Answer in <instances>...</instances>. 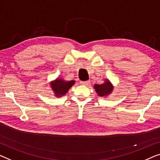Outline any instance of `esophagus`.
I'll use <instances>...</instances> for the list:
<instances>
[{"instance_id":"34e87169","label":"esophagus","mask_w":160,"mask_h":160,"mask_svg":"<svg viewBox=\"0 0 160 160\" xmlns=\"http://www.w3.org/2000/svg\"><path fill=\"white\" fill-rule=\"evenodd\" d=\"M80 83L82 85H88L90 83V81H80Z\"/></svg>"}]
</instances>
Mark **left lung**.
Segmentation results:
<instances>
[{
    "instance_id": "1",
    "label": "left lung",
    "mask_w": 160,
    "mask_h": 160,
    "mask_svg": "<svg viewBox=\"0 0 160 160\" xmlns=\"http://www.w3.org/2000/svg\"><path fill=\"white\" fill-rule=\"evenodd\" d=\"M96 93L99 96H106L111 93V92L113 90V87L111 82H109V80H106L105 82L101 85L96 84L94 85Z\"/></svg>"
}]
</instances>
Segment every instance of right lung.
Wrapping results in <instances>:
<instances>
[{"instance_id":"add662e5","label":"right lung","mask_w":160,"mask_h":160,"mask_svg":"<svg viewBox=\"0 0 160 160\" xmlns=\"http://www.w3.org/2000/svg\"><path fill=\"white\" fill-rule=\"evenodd\" d=\"M74 84H75L74 80L65 81L59 78V79L53 81L51 83V86L54 92L55 96L57 97H60V96H64Z\"/></svg>"}]
</instances>
